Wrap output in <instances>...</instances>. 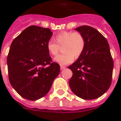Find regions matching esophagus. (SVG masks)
I'll list each match as a JSON object with an SVG mask.
<instances>
[{
    "instance_id": "34e87169",
    "label": "esophagus",
    "mask_w": 121,
    "mask_h": 121,
    "mask_svg": "<svg viewBox=\"0 0 121 121\" xmlns=\"http://www.w3.org/2000/svg\"><path fill=\"white\" fill-rule=\"evenodd\" d=\"M65 68H66V66H64V65H60V69L61 70H63V69H65Z\"/></svg>"
}]
</instances>
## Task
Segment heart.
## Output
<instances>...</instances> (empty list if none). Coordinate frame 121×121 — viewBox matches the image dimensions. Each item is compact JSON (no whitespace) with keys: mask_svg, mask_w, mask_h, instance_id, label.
Instances as JSON below:
<instances>
[{"mask_svg":"<svg viewBox=\"0 0 121 121\" xmlns=\"http://www.w3.org/2000/svg\"><path fill=\"white\" fill-rule=\"evenodd\" d=\"M55 41L49 40L46 44V48L49 54L55 56L58 53L60 46L62 47L61 54L54 58L55 62L60 65H67L78 58L84 50L85 39L81 33L73 31H62L57 34Z\"/></svg>","mask_w":121,"mask_h":121,"instance_id":"heart-1","label":"heart"}]
</instances>
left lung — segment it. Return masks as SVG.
<instances>
[{
  "mask_svg": "<svg viewBox=\"0 0 121 121\" xmlns=\"http://www.w3.org/2000/svg\"><path fill=\"white\" fill-rule=\"evenodd\" d=\"M85 39L84 50L68 68L73 76L69 81L72 92L85 100L95 99L111 86L114 62L107 39L95 28L82 26L75 29Z\"/></svg>",
  "mask_w": 121,
  "mask_h": 121,
  "instance_id": "8db88e82",
  "label": "left lung"
}]
</instances>
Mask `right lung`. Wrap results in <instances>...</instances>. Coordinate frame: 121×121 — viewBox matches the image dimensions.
I'll use <instances>...</instances> for the list:
<instances>
[{
    "mask_svg": "<svg viewBox=\"0 0 121 121\" xmlns=\"http://www.w3.org/2000/svg\"><path fill=\"white\" fill-rule=\"evenodd\" d=\"M53 33L48 28L31 26L12 41L7 63L9 79L14 90L26 99L36 100L50 90L60 73L46 48Z\"/></svg>",
    "mask_w": 121,
    "mask_h": 121,
    "instance_id": "right-lung-1",
    "label": "right lung"
}]
</instances>
